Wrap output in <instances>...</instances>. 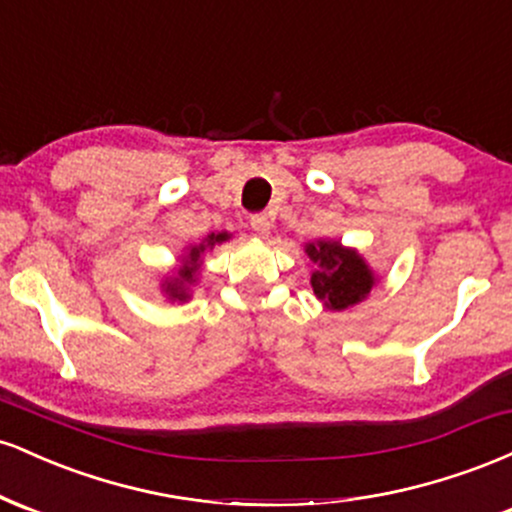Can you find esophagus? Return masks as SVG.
Masks as SVG:
<instances>
[{
    "mask_svg": "<svg viewBox=\"0 0 512 512\" xmlns=\"http://www.w3.org/2000/svg\"><path fill=\"white\" fill-rule=\"evenodd\" d=\"M250 228L257 233V236L264 238V236H269V231H272V221H269V216L255 214L250 219Z\"/></svg>",
    "mask_w": 512,
    "mask_h": 512,
    "instance_id": "obj_1",
    "label": "esophagus"
}]
</instances>
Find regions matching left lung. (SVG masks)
Wrapping results in <instances>:
<instances>
[{"mask_svg": "<svg viewBox=\"0 0 512 512\" xmlns=\"http://www.w3.org/2000/svg\"><path fill=\"white\" fill-rule=\"evenodd\" d=\"M305 255L315 264L310 284L315 296L330 310L361 303L375 286V274L356 250L339 240H315L305 245Z\"/></svg>", "mask_w": 512, "mask_h": 512, "instance_id": "8db88e82", "label": "left lung"}]
</instances>
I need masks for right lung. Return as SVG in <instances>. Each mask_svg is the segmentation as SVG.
<instances>
[{
	"instance_id": "1",
	"label": "right lung",
	"mask_w": 512,
	"mask_h": 512,
	"mask_svg": "<svg viewBox=\"0 0 512 512\" xmlns=\"http://www.w3.org/2000/svg\"><path fill=\"white\" fill-rule=\"evenodd\" d=\"M228 238H231L228 233H211V236L202 240V243L192 245V248L187 250V255L182 257V264L178 267V272H175V276H170V279H166V284H163V291H166V296L170 298V301L185 303L187 298H190V286L197 281L202 255L207 250L214 248V245H219Z\"/></svg>"
}]
</instances>
